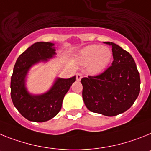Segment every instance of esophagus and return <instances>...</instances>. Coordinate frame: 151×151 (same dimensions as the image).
Here are the masks:
<instances>
[{
  "instance_id": "34e87169",
  "label": "esophagus",
  "mask_w": 151,
  "mask_h": 151,
  "mask_svg": "<svg viewBox=\"0 0 151 151\" xmlns=\"http://www.w3.org/2000/svg\"><path fill=\"white\" fill-rule=\"evenodd\" d=\"M82 77H83V74H82V73H81V72H79V73H77V74H76V79H77V81H80Z\"/></svg>"
}]
</instances>
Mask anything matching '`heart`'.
<instances>
[{
	"mask_svg": "<svg viewBox=\"0 0 151 151\" xmlns=\"http://www.w3.org/2000/svg\"><path fill=\"white\" fill-rule=\"evenodd\" d=\"M81 61L84 65L91 63L92 70L100 71L109 63L112 53L107 48L98 45H92L83 49L81 54Z\"/></svg>",
	"mask_w": 151,
	"mask_h": 151,
	"instance_id": "b5f03b06",
	"label": "heart"
}]
</instances>
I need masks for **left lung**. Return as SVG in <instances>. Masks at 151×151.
Wrapping results in <instances>:
<instances>
[{"instance_id":"8db88e82","label":"left lung","mask_w":151,"mask_h":151,"mask_svg":"<svg viewBox=\"0 0 151 151\" xmlns=\"http://www.w3.org/2000/svg\"><path fill=\"white\" fill-rule=\"evenodd\" d=\"M112 65L98 75L81 79L83 102L90 111L106 116L124 112L134 104L141 89L140 74L132 56L113 42Z\"/></svg>"}]
</instances>
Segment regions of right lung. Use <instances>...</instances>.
Here are the masks:
<instances>
[{
	"mask_svg": "<svg viewBox=\"0 0 151 151\" xmlns=\"http://www.w3.org/2000/svg\"><path fill=\"white\" fill-rule=\"evenodd\" d=\"M54 44L34 43L21 54L14 65L10 82L13 103L29 121L43 122L55 117L61 109L63 99L76 77L69 79L58 78L49 91L39 96L30 95L25 87V79L29 68L39 61H46L55 55Z\"/></svg>",
	"mask_w": 151,
	"mask_h": 151,
	"instance_id": "obj_1",
	"label": "right lung"
}]
</instances>
